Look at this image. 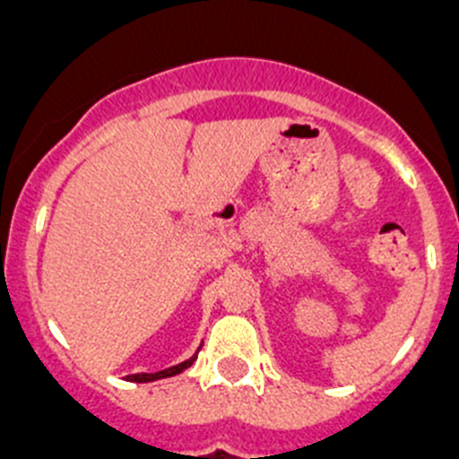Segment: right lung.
Masks as SVG:
<instances>
[{"label":"right lung","mask_w":459,"mask_h":459,"mask_svg":"<svg viewBox=\"0 0 459 459\" xmlns=\"http://www.w3.org/2000/svg\"><path fill=\"white\" fill-rule=\"evenodd\" d=\"M196 361V354H192L189 359H185L183 363H176V366H171V368H164V370H158V373H137V375H130V382H155V379H164V377H173V375L183 373L185 368H189L192 363Z\"/></svg>","instance_id":"right-lung-1"}]
</instances>
